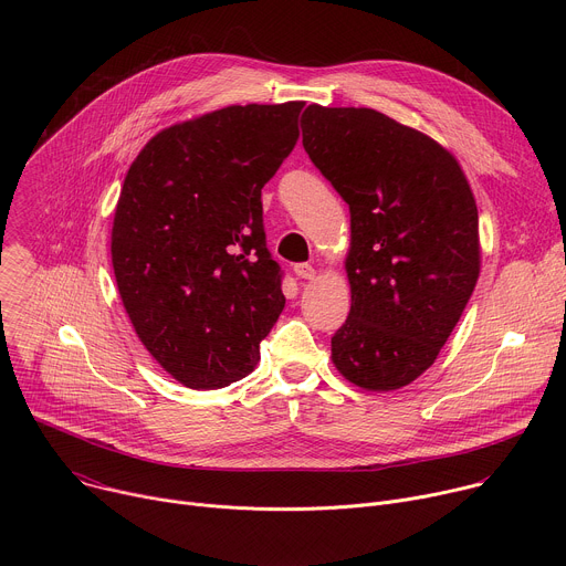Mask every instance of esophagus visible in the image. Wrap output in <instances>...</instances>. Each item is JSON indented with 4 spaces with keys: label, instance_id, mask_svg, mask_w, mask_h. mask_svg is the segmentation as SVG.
Segmentation results:
<instances>
[{
    "label": "esophagus",
    "instance_id": "1",
    "mask_svg": "<svg viewBox=\"0 0 566 566\" xmlns=\"http://www.w3.org/2000/svg\"><path fill=\"white\" fill-rule=\"evenodd\" d=\"M293 271H295V275L300 280H313L315 277V269L311 264H295Z\"/></svg>",
    "mask_w": 566,
    "mask_h": 566
}]
</instances>
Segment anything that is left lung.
I'll return each instance as SVG.
<instances>
[{"label":"left lung","instance_id":"obj_1","mask_svg":"<svg viewBox=\"0 0 566 566\" xmlns=\"http://www.w3.org/2000/svg\"><path fill=\"white\" fill-rule=\"evenodd\" d=\"M302 145L352 214V311L332 360L363 389L406 387L432 367L479 280L470 184L441 143L367 107L308 105Z\"/></svg>","mask_w":566,"mask_h":566}]
</instances>
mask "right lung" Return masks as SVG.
Here are the masks:
<instances>
[{"label": "right lung", "mask_w": 566, "mask_h": 566, "mask_svg": "<svg viewBox=\"0 0 566 566\" xmlns=\"http://www.w3.org/2000/svg\"><path fill=\"white\" fill-rule=\"evenodd\" d=\"M302 101L230 105L151 136L127 170L112 266L132 327L190 389L249 376L284 308L262 188L297 140Z\"/></svg>", "instance_id": "obj_1"}]
</instances>
